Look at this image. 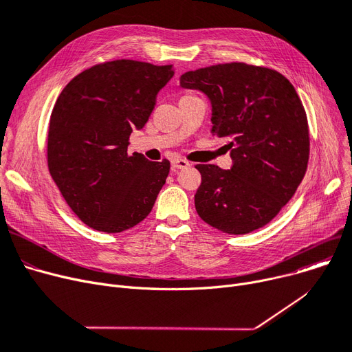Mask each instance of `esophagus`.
Wrapping results in <instances>:
<instances>
[{
  "mask_svg": "<svg viewBox=\"0 0 352 352\" xmlns=\"http://www.w3.org/2000/svg\"><path fill=\"white\" fill-rule=\"evenodd\" d=\"M171 166L174 171H178V170H184V168H187V166H190V162L186 160H174L171 162Z\"/></svg>",
  "mask_w": 352,
  "mask_h": 352,
  "instance_id": "1",
  "label": "esophagus"
}]
</instances>
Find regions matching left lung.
Instances as JSON below:
<instances>
[{"mask_svg":"<svg viewBox=\"0 0 352 352\" xmlns=\"http://www.w3.org/2000/svg\"><path fill=\"white\" fill-rule=\"evenodd\" d=\"M179 85L208 97L211 134L226 138L231 170L198 164L195 210L232 235L268 224L301 184L309 157L307 114L292 84L274 69L244 63L182 74Z\"/></svg>","mask_w":352,"mask_h":352,"instance_id":"8db88e82","label":"left lung"}]
</instances>
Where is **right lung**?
<instances>
[{
    "label": "right lung",
    "instance_id": "1",
    "mask_svg": "<svg viewBox=\"0 0 352 352\" xmlns=\"http://www.w3.org/2000/svg\"><path fill=\"white\" fill-rule=\"evenodd\" d=\"M173 76V65L117 60L82 71L61 91L50 120L48 170L88 227L116 234L151 212L170 161L129 155L128 140Z\"/></svg>",
    "mask_w": 352,
    "mask_h": 352
}]
</instances>
